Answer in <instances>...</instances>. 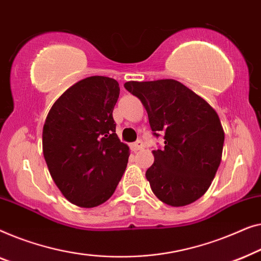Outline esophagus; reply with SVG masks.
<instances>
[{
    "mask_svg": "<svg viewBox=\"0 0 261 261\" xmlns=\"http://www.w3.org/2000/svg\"><path fill=\"white\" fill-rule=\"evenodd\" d=\"M143 148H144V145H143V143L141 141L132 143V144H131V150H132V151H135V152L138 151V150L143 149Z\"/></svg>",
    "mask_w": 261,
    "mask_h": 261,
    "instance_id": "34e87169",
    "label": "esophagus"
}]
</instances>
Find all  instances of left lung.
<instances>
[{"label": "left lung", "instance_id": "8db88e82", "mask_svg": "<svg viewBox=\"0 0 261 261\" xmlns=\"http://www.w3.org/2000/svg\"><path fill=\"white\" fill-rule=\"evenodd\" d=\"M139 98L153 135L164 134V148L152 150L145 172L157 199L171 207L199 200L211 187L221 162L225 131L218 113L202 97L174 79L127 82Z\"/></svg>", "mask_w": 261, "mask_h": 261}]
</instances>
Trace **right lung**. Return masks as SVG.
<instances>
[{
  "mask_svg": "<svg viewBox=\"0 0 261 261\" xmlns=\"http://www.w3.org/2000/svg\"><path fill=\"white\" fill-rule=\"evenodd\" d=\"M119 91L115 79L89 76L66 90L45 120L42 151L49 174L78 207L108 201L125 171L130 150L112 117Z\"/></svg>",
  "mask_w": 261,
  "mask_h": 261,
  "instance_id": "1",
  "label": "right lung"
}]
</instances>
